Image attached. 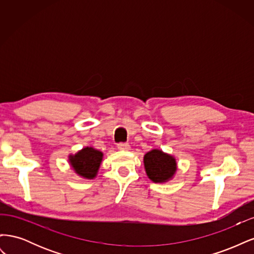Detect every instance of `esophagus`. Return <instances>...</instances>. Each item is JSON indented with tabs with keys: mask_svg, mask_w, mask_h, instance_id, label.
<instances>
[{
	"mask_svg": "<svg viewBox=\"0 0 254 254\" xmlns=\"http://www.w3.org/2000/svg\"><path fill=\"white\" fill-rule=\"evenodd\" d=\"M118 148L121 150H129L130 146L128 143H120L118 144Z\"/></svg>",
	"mask_w": 254,
	"mask_h": 254,
	"instance_id": "obj_1",
	"label": "esophagus"
}]
</instances>
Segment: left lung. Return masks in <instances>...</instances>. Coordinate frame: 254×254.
<instances>
[{
    "label": "left lung",
    "instance_id": "1",
    "mask_svg": "<svg viewBox=\"0 0 254 254\" xmlns=\"http://www.w3.org/2000/svg\"><path fill=\"white\" fill-rule=\"evenodd\" d=\"M145 172L155 183H164L171 180L176 171V159L160 149H152L144 156Z\"/></svg>",
    "mask_w": 254,
    "mask_h": 254
}]
</instances>
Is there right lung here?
<instances>
[{"label":"right lung","instance_id":"obj_1","mask_svg":"<svg viewBox=\"0 0 254 254\" xmlns=\"http://www.w3.org/2000/svg\"><path fill=\"white\" fill-rule=\"evenodd\" d=\"M103 152L93 147H84L75 155H70L68 162L75 173L82 178L93 179L103 161Z\"/></svg>","mask_w":254,"mask_h":254}]
</instances>
